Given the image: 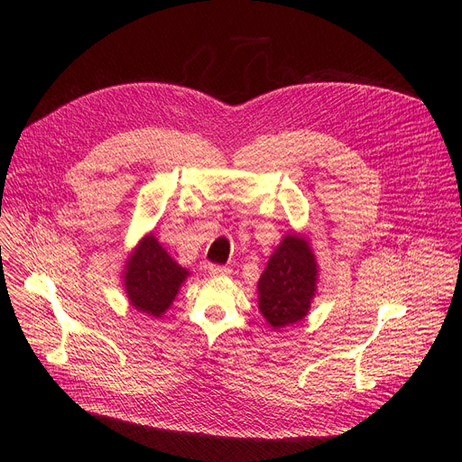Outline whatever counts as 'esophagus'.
I'll return each mask as SVG.
<instances>
[{
	"label": "esophagus",
	"mask_w": 462,
	"mask_h": 462,
	"mask_svg": "<svg viewBox=\"0 0 462 462\" xmlns=\"http://www.w3.org/2000/svg\"><path fill=\"white\" fill-rule=\"evenodd\" d=\"M208 273H209L211 277H228V275H230V270L225 268V265H209Z\"/></svg>",
	"instance_id": "esophagus-1"
}]
</instances>
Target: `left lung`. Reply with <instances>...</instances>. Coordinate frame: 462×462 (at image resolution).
<instances>
[{"instance_id":"obj_1","label":"left lung","mask_w":462,"mask_h":462,"mask_svg":"<svg viewBox=\"0 0 462 462\" xmlns=\"http://www.w3.org/2000/svg\"><path fill=\"white\" fill-rule=\"evenodd\" d=\"M319 262L307 234H286L262 272L258 310L273 329L301 322L317 296Z\"/></svg>"}]
</instances>
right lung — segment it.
<instances>
[{
  "label": "right lung",
  "instance_id": "obj_1",
  "mask_svg": "<svg viewBox=\"0 0 462 462\" xmlns=\"http://www.w3.org/2000/svg\"><path fill=\"white\" fill-rule=\"evenodd\" d=\"M189 277V270L166 253L153 232L140 237L121 275L129 305L152 319H161L172 307Z\"/></svg>",
  "mask_w": 462,
  "mask_h": 462
}]
</instances>
